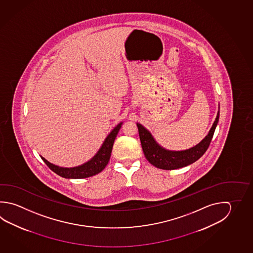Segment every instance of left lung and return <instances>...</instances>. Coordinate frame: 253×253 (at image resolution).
I'll return each mask as SVG.
<instances>
[{
	"mask_svg": "<svg viewBox=\"0 0 253 253\" xmlns=\"http://www.w3.org/2000/svg\"><path fill=\"white\" fill-rule=\"evenodd\" d=\"M218 119L219 110L217 111L216 120L212 125L211 128L202 142L198 143L194 147L178 152L169 151L161 147L155 141L152 133L145 127H143L142 125L137 123L140 141L142 143V148L145 158L152 165L161 169H176L192 164L198 161L207 151L211 142Z\"/></svg>",
	"mask_w": 253,
	"mask_h": 253,
	"instance_id": "1",
	"label": "left lung"
}]
</instances>
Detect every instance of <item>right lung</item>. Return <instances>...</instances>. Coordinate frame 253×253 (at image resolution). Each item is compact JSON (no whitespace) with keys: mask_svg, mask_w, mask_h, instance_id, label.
<instances>
[{"mask_svg":"<svg viewBox=\"0 0 253 253\" xmlns=\"http://www.w3.org/2000/svg\"><path fill=\"white\" fill-rule=\"evenodd\" d=\"M121 125L122 122L116 126L114 129L106 137L105 141L103 142L101 147L96 154L83 165L74 167V168H62V167L51 164V162L46 161L43 157L41 156L42 160L44 161V163L49 167L50 169L52 170L57 175H60L64 178L79 179V178H86L89 176L97 175L105 169L106 166L110 161L113 143L121 127Z\"/></svg>","mask_w":253,"mask_h":253,"instance_id":"add662e5","label":"right lung"}]
</instances>
